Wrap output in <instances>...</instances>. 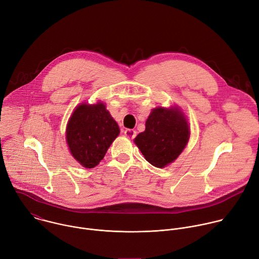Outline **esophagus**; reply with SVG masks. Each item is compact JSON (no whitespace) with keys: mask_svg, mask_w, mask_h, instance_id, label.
<instances>
[{"mask_svg":"<svg viewBox=\"0 0 259 259\" xmlns=\"http://www.w3.org/2000/svg\"><path fill=\"white\" fill-rule=\"evenodd\" d=\"M125 136L128 138H134L136 136V131L132 130V129H126L124 132Z\"/></svg>","mask_w":259,"mask_h":259,"instance_id":"esophagus-1","label":"esophagus"}]
</instances>
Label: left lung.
I'll return each mask as SVG.
<instances>
[{"label": "left lung", "mask_w": 259, "mask_h": 259, "mask_svg": "<svg viewBox=\"0 0 259 259\" xmlns=\"http://www.w3.org/2000/svg\"><path fill=\"white\" fill-rule=\"evenodd\" d=\"M190 139L188 121L179 108L156 107L145 122V130L134 142L145 160L157 168L174 162Z\"/></svg>", "instance_id": "8db88e82"}]
</instances>
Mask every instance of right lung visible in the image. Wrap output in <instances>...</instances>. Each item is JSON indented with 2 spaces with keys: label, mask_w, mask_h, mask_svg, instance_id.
<instances>
[{
  "label": "right lung",
  "mask_w": 259,
  "mask_h": 259,
  "mask_svg": "<svg viewBox=\"0 0 259 259\" xmlns=\"http://www.w3.org/2000/svg\"><path fill=\"white\" fill-rule=\"evenodd\" d=\"M119 134L117 122L102 102L79 105L66 127L70 154L85 168L98 165Z\"/></svg>",
  "instance_id": "right-lung-1"
}]
</instances>
